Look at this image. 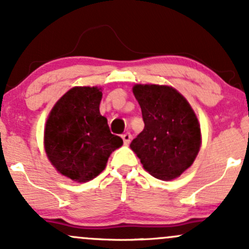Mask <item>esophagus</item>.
<instances>
[{"mask_svg":"<svg viewBox=\"0 0 249 249\" xmlns=\"http://www.w3.org/2000/svg\"><path fill=\"white\" fill-rule=\"evenodd\" d=\"M122 138H123V141H124L125 144H130L131 138H132V136H131L130 132H126V133L122 134Z\"/></svg>","mask_w":249,"mask_h":249,"instance_id":"1","label":"esophagus"}]
</instances>
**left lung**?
<instances>
[{
    "instance_id": "1",
    "label": "left lung",
    "mask_w": 249,
    "mask_h": 249,
    "mask_svg": "<svg viewBox=\"0 0 249 249\" xmlns=\"http://www.w3.org/2000/svg\"><path fill=\"white\" fill-rule=\"evenodd\" d=\"M144 130L130 144L154 178L172 180L187 170L201 145L200 124L181 93L167 85L136 84Z\"/></svg>"
}]
</instances>
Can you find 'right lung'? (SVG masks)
I'll list each match as a JSON object with an SVG mask.
<instances>
[{"label": "right lung", "mask_w": 249, "mask_h": 249, "mask_svg": "<svg viewBox=\"0 0 249 249\" xmlns=\"http://www.w3.org/2000/svg\"><path fill=\"white\" fill-rule=\"evenodd\" d=\"M102 90L75 87L53 105L44 128V148L53 167L77 182L96 178L123 139L99 112Z\"/></svg>", "instance_id": "right-lung-1"}]
</instances>
